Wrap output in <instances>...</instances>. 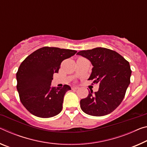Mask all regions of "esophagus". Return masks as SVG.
Masks as SVG:
<instances>
[{"mask_svg": "<svg viewBox=\"0 0 147 147\" xmlns=\"http://www.w3.org/2000/svg\"><path fill=\"white\" fill-rule=\"evenodd\" d=\"M78 86H73V87H72V90H78Z\"/></svg>", "mask_w": 147, "mask_h": 147, "instance_id": "34e87169", "label": "esophagus"}]
</instances>
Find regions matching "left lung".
<instances>
[{"mask_svg":"<svg viewBox=\"0 0 147 147\" xmlns=\"http://www.w3.org/2000/svg\"><path fill=\"white\" fill-rule=\"evenodd\" d=\"M77 55L89 59L93 65L88 80L99 83V90H90L88 97L80 100L86 114L94 116L109 115L122 103L130 84L131 70L129 62L115 51L105 48L82 50Z\"/></svg>","mask_w":147,"mask_h":147,"instance_id":"left-lung-1","label":"left lung"}]
</instances>
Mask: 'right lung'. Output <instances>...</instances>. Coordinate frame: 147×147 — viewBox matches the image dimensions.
<instances>
[{
  "label": "right lung",
  "instance_id": "right-lung-1",
  "mask_svg": "<svg viewBox=\"0 0 147 147\" xmlns=\"http://www.w3.org/2000/svg\"><path fill=\"white\" fill-rule=\"evenodd\" d=\"M76 50L43 47L34 51L21 63L16 73L20 101L27 110L40 118H50L61 111L64 95L71 88L52 87L53 75L61 62L73 56Z\"/></svg>",
  "mask_w": 147,
  "mask_h": 147
}]
</instances>
